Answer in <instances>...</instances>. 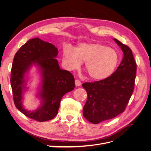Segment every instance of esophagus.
Here are the masks:
<instances>
[{"label":"esophagus","instance_id":"esophagus-1","mask_svg":"<svg viewBox=\"0 0 151 151\" xmlns=\"http://www.w3.org/2000/svg\"><path fill=\"white\" fill-rule=\"evenodd\" d=\"M75 84L76 86H80L81 85V83L79 80H76L75 81Z\"/></svg>","mask_w":151,"mask_h":151}]
</instances>
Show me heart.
Returning a JSON list of instances; mask_svg holds the SVG:
<instances>
[{
    "label": "heart",
    "mask_w": 151,
    "mask_h": 151,
    "mask_svg": "<svg viewBox=\"0 0 151 151\" xmlns=\"http://www.w3.org/2000/svg\"><path fill=\"white\" fill-rule=\"evenodd\" d=\"M63 60L69 70L79 68L82 62L91 78L96 80L106 79L116 68L119 55L115 49L98 43L79 44L75 50L71 47L63 50Z\"/></svg>",
    "instance_id": "1"
}]
</instances>
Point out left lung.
<instances>
[{"label": "left lung", "mask_w": 151, "mask_h": 151, "mask_svg": "<svg viewBox=\"0 0 151 151\" xmlns=\"http://www.w3.org/2000/svg\"><path fill=\"white\" fill-rule=\"evenodd\" d=\"M113 40L124 54L116 71L104 79L83 84L88 94L83 116L93 124L112 119L123 113L134 92L137 64L132 50L119 40Z\"/></svg>", "instance_id": "8db88e82"}]
</instances>
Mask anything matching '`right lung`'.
<instances>
[{
    "label": "right lung",
    "instance_id": "obj_1",
    "mask_svg": "<svg viewBox=\"0 0 151 151\" xmlns=\"http://www.w3.org/2000/svg\"><path fill=\"white\" fill-rule=\"evenodd\" d=\"M57 54L58 49L53 45L36 38L22 45L14 57L10 80L14 103L22 113L38 122L53 119L57 115L63 96L75 88L74 76L59 67L55 58ZM34 63L42 70V103L37 111L30 112L22 106V93L25 72Z\"/></svg>",
    "mask_w": 151,
    "mask_h": 151
}]
</instances>
